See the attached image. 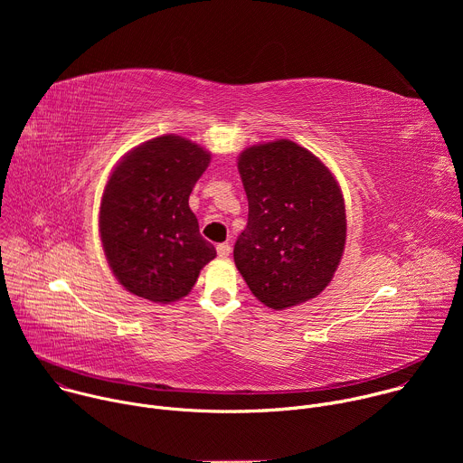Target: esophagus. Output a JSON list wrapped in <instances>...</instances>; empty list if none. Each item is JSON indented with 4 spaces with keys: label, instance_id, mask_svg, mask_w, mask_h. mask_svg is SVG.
I'll return each instance as SVG.
<instances>
[{
    "label": "esophagus",
    "instance_id": "1",
    "mask_svg": "<svg viewBox=\"0 0 463 463\" xmlns=\"http://www.w3.org/2000/svg\"><path fill=\"white\" fill-rule=\"evenodd\" d=\"M216 250H218V256L227 258V256L231 254V245H229V243H218V245H216Z\"/></svg>",
    "mask_w": 463,
    "mask_h": 463
}]
</instances>
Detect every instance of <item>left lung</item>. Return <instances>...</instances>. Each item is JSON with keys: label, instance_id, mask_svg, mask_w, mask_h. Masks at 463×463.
<instances>
[{"label": "left lung", "instance_id": "8db88e82", "mask_svg": "<svg viewBox=\"0 0 463 463\" xmlns=\"http://www.w3.org/2000/svg\"><path fill=\"white\" fill-rule=\"evenodd\" d=\"M249 202L234 263L273 309L315 298L334 279L346 243V211L334 174L309 150L280 139L238 159Z\"/></svg>", "mask_w": 463, "mask_h": 463}]
</instances>
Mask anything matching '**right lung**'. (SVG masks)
Listing matches in <instances>:
<instances>
[{"instance_id": "right-lung-1", "label": "right lung", "mask_w": 463, "mask_h": 463, "mask_svg": "<svg viewBox=\"0 0 463 463\" xmlns=\"http://www.w3.org/2000/svg\"><path fill=\"white\" fill-rule=\"evenodd\" d=\"M209 163L200 145L163 136L128 152L111 172L99 229L109 268L129 293L156 304L179 300L216 256L188 207Z\"/></svg>"}]
</instances>
